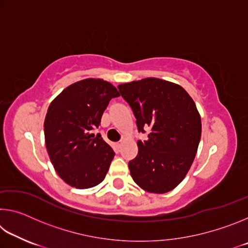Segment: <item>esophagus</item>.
I'll use <instances>...</instances> for the list:
<instances>
[{"instance_id": "1", "label": "esophagus", "mask_w": 248, "mask_h": 248, "mask_svg": "<svg viewBox=\"0 0 248 248\" xmlns=\"http://www.w3.org/2000/svg\"><path fill=\"white\" fill-rule=\"evenodd\" d=\"M121 145H123V142H117V143H116V146H117V148H118V149H120L121 148Z\"/></svg>"}]
</instances>
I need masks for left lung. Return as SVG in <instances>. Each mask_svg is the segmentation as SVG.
<instances>
[{"label": "left lung", "instance_id": "8db88e82", "mask_svg": "<svg viewBox=\"0 0 248 248\" xmlns=\"http://www.w3.org/2000/svg\"><path fill=\"white\" fill-rule=\"evenodd\" d=\"M137 119L139 152L129 162L134 183L152 194H165L182 183L194 162L201 138V118L189 94L178 84L146 78L118 85Z\"/></svg>", "mask_w": 248, "mask_h": 248}]
</instances>
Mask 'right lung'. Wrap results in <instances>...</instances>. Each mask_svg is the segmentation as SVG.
Listing matches in <instances>:
<instances>
[{
  "label": "right lung",
  "mask_w": 248,
  "mask_h": 248,
  "mask_svg": "<svg viewBox=\"0 0 248 248\" xmlns=\"http://www.w3.org/2000/svg\"><path fill=\"white\" fill-rule=\"evenodd\" d=\"M119 92L102 78L71 84L54 98L45 118V141L57 174L78 189L104 180L115 152L94 134L104 110Z\"/></svg>",
  "instance_id": "1"
}]
</instances>
